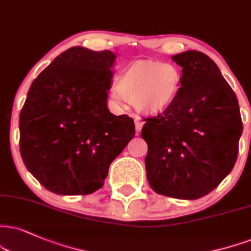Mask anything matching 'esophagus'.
Returning <instances> with one entry per match:
<instances>
[{
    "instance_id": "esophagus-1",
    "label": "esophagus",
    "mask_w": 251,
    "mask_h": 251,
    "mask_svg": "<svg viewBox=\"0 0 251 251\" xmlns=\"http://www.w3.org/2000/svg\"><path fill=\"white\" fill-rule=\"evenodd\" d=\"M143 125H144V121L141 119L140 116H136L135 117V126H136V134H140L142 128H143Z\"/></svg>"
}]
</instances>
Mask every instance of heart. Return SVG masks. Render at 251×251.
<instances>
[{"label":"heart","mask_w":251,"mask_h":251,"mask_svg":"<svg viewBox=\"0 0 251 251\" xmlns=\"http://www.w3.org/2000/svg\"><path fill=\"white\" fill-rule=\"evenodd\" d=\"M181 86V73L172 64L156 60L136 61L114 80L110 99L117 106L131 101L138 110L157 114L171 107Z\"/></svg>","instance_id":"obj_1"}]
</instances>
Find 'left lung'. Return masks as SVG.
<instances>
[{
	"instance_id": "1",
	"label": "left lung",
	"mask_w": 251,
	"mask_h": 251,
	"mask_svg": "<svg viewBox=\"0 0 251 251\" xmlns=\"http://www.w3.org/2000/svg\"><path fill=\"white\" fill-rule=\"evenodd\" d=\"M172 60L182 67L181 87L171 107L144 119L145 169L156 193L194 200L233 170L243 125L236 95L208 55L186 51Z\"/></svg>"
}]
</instances>
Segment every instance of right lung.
<instances>
[{
  "instance_id": "obj_1",
  "label": "right lung",
  "mask_w": 251,
  "mask_h": 251,
  "mask_svg": "<svg viewBox=\"0 0 251 251\" xmlns=\"http://www.w3.org/2000/svg\"><path fill=\"white\" fill-rule=\"evenodd\" d=\"M115 54L73 46L33 80L20 114V151L46 190L85 196L135 136L134 120L108 110Z\"/></svg>"
}]
</instances>
